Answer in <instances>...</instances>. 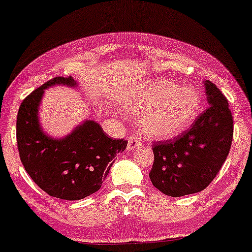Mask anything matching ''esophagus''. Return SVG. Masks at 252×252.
<instances>
[{
    "mask_svg": "<svg viewBox=\"0 0 252 252\" xmlns=\"http://www.w3.org/2000/svg\"><path fill=\"white\" fill-rule=\"evenodd\" d=\"M141 145V138L139 135H130L128 138V145H127V149H134L136 147Z\"/></svg>",
    "mask_w": 252,
    "mask_h": 252,
    "instance_id": "esophagus-1",
    "label": "esophagus"
}]
</instances>
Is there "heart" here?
<instances>
[{
    "label": "heart",
    "mask_w": 252,
    "mask_h": 252,
    "mask_svg": "<svg viewBox=\"0 0 252 252\" xmlns=\"http://www.w3.org/2000/svg\"><path fill=\"white\" fill-rule=\"evenodd\" d=\"M125 105L136 116L147 114L143 132L150 138L168 139L182 133L194 118L199 96L192 89H181L171 81H159L136 91Z\"/></svg>",
    "instance_id": "obj_1"
}]
</instances>
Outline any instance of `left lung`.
<instances>
[{"instance_id":"1","label":"left lung","mask_w":252,"mask_h":252,"mask_svg":"<svg viewBox=\"0 0 252 252\" xmlns=\"http://www.w3.org/2000/svg\"><path fill=\"white\" fill-rule=\"evenodd\" d=\"M208 107L189 129L174 139L153 142V185L170 197L205 190L226 161L233 141L229 104L220 89L206 81Z\"/></svg>"}]
</instances>
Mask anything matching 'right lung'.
I'll return each instance as SVG.
<instances>
[{
  "mask_svg": "<svg viewBox=\"0 0 252 252\" xmlns=\"http://www.w3.org/2000/svg\"><path fill=\"white\" fill-rule=\"evenodd\" d=\"M53 84L75 86V82L70 76H57L24 98L16 124L19 158L32 181L48 195L80 200L99 190L127 141L110 138L91 120L64 139L47 136L39 126L37 112L44 89Z\"/></svg>",
  "mask_w": 252,
  "mask_h": 252,
  "instance_id": "right-lung-1",
  "label": "right lung"
}]
</instances>
